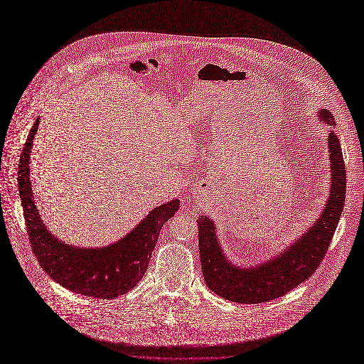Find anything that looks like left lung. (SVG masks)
<instances>
[{
  "label": "left lung",
  "mask_w": 364,
  "mask_h": 364,
  "mask_svg": "<svg viewBox=\"0 0 364 364\" xmlns=\"http://www.w3.org/2000/svg\"><path fill=\"white\" fill-rule=\"evenodd\" d=\"M321 122L334 128L333 115L323 109L318 114ZM330 156V196L320 218L287 250L252 267L232 264L216 237L213 222L208 216L198 219L199 255L206 286L218 296L236 303H262L277 299L301 282L309 279L324 259L346 198V166L341 146L334 131L328 134Z\"/></svg>",
  "instance_id": "8db88e82"
}]
</instances>
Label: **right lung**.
Returning <instances> with one entry per match:
<instances>
[{"instance_id":"add662e5","label":"right lung","mask_w":364,"mask_h":364,"mask_svg":"<svg viewBox=\"0 0 364 364\" xmlns=\"http://www.w3.org/2000/svg\"><path fill=\"white\" fill-rule=\"evenodd\" d=\"M40 118L24 144L18 165V191L31 249L41 267L61 286L84 296L115 299L134 289L144 277L159 232L179 209V199L152 209L121 240L104 247L65 245L44 225L34 203L30 181V155Z\"/></svg>"}]
</instances>
